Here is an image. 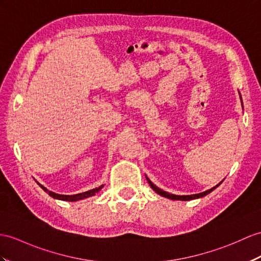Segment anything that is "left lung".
I'll return each instance as SVG.
<instances>
[{
    "label": "left lung",
    "mask_w": 261,
    "mask_h": 261,
    "mask_svg": "<svg viewBox=\"0 0 261 261\" xmlns=\"http://www.w3.org/2000/svg\"><path fill=\"white\" fill-rule=\"evenodd\" d=\"M239 95H240V93H239ZM240 98H241V96H240ZM146 179H147V181H148V184H149V186L151 187V189L154 190V192H156L158 195H161V196L165 197V198H168V199H171V200H184V201H186V200H193V199H197V198H201V197H204V196L208 195L209 193H212L214 189L217 188V187L220 185V184L222 182V180H221V181L218 184V185H216L215 187L206 190V192H202V193H199V194H195V195H182V196H180V195L169 194V193H167V192H165V190H163V189H161V188H158V187L155 185V184H152V182L149 180V178H148L147 176H146Z\"/></svg>",
    "instance_id": "1"
}]
</instances>
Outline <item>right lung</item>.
I'll return each mask as SVG.
<instances>
[{"instance_id":"1","label":"right lung","mask_w":261,"mask_h":261,"mask_svg":"<svg viewBox=\"0 0 261 261\" xmlns=\"http://www.w3.org/2000/svg\"><path fill=\"white\" fill-rule=\"evenodd\" d=\"M39 184V182H37ZM40 187L44 190V192L47 193L50 197H53L54 199H59V200H64V201H77V200H82V199H85V198H88V197H92V196H95L96 195L99 190L104 187V185H101L97 188H94V189H91L88 190V192H85V193H82V194H76V195H60V194H55L53 192H49V190L47 188H45L44 186H42L41 184H39Z\"/></svg>"}]
</instances>
